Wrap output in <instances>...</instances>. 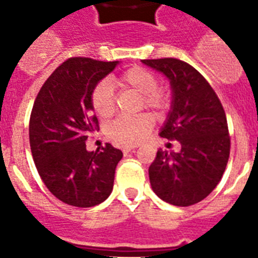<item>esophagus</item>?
<instances>
[{"instance_id": "1", "label": "esophagus", "mask_w": 258, "mask_h": 258, "mask_svg": "<svg viewBox=\"0 0 258 258\" xmlns=\"http://www.w3.org/2000/svg\"><path fill=\"white\" fill-rule=\"evenodd\" d=\"M134 151H135V147H124V149H123V153L124 154L134 153Z\"/></svg>"}]
</instances>
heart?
Returning a JSON list of instances; mask_svg holds the SVG:
<instances>
[{
    "label": "heart",
    "instance_id": "b5f03b06",
    "mask_svg": "<svg viewBox=\"0 0 258 258\" xmlns=\"http://www.w3.org/2000/svg\"><path fill=\"white\" fill-rule=\"evenodd\" d=\"M113 82L121 88H131L142 95V103L153 109L165 108L167 99L158 91V80L150 71L142 67H133L113 79H104L97 83L91 93V104L93 111L101 117H108L115 109L113 103ZM153 117L147 113L135 116H119L107 125V135L120 146H133L143 141L153 127Z\"/></svg>",
    "mask_w": 258,
    "mask_h": 258
}]
</instances>
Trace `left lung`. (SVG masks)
<instances>
[{
    "instance_id": "8db88e82",
    "label": "left lung",
    "mask_w": 258,
    "mask_h": 258,
    "mask_svg": "<svg viewBox=\"0 0 258 258\" xmlns=\"http://www.w3.org/2000/svg\"><path fill=\"white\" fill-rule=\"evenodd\" d=\"M142 62L170 80L171 105L159 135L180 145L178 153L158 150L149 169L151 187L167 204H198L216 188L228 165L230 138L224 107L206 79L187 62Z\"/></svg>"
}]
</instances>
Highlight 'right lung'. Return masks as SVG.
I'll return each mask as SVG.
<instances>
[{"label": "right lung", "instance_id": "1", "mask_svg": "<svg viewBox=\"0 0 258 258\" xmlns=\"http://www.w3.org/2000/svg\"><path fill=\"white\" fill-rule=\"evenodd\" d=\"M119 61L72 57L44 83L30 113L29 143L37 171L64 204L91 208L104 202L123 158L109 143L88 151V134L97 128L91 93Z\"/></svg>", "mask_w": 258, "mask_h": 258}]
</instances>
